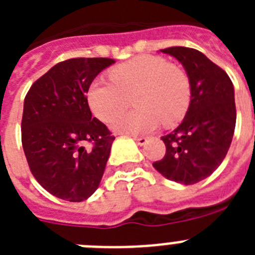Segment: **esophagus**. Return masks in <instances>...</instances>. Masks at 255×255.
I'll list each match as a JSON object with an SVG mask.
<instances>
[{"mask_svg":"<svg viewBox=\"0 0 255 255\" xmlns=\"http://www.w3.org/2000/svg\"><path fill=\"white\" fill-rule=\"evenodd\" d=\"M134 140L138 143V145H144V144H147L148 139L144 136H134Z\"/></svg>","mask_w":255,"mask_h":255,"instance_id":"34e87169","label":"esophagus"}]
</instances>
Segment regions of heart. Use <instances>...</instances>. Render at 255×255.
Here are the masks:
<instances>
[{"label": "heart", "instance_id": "b5f03b06", "mask_svg": "<svg viewBox=\"0 0 255 255\" xmlns=\"http://www.w3.org/2000/svg\"><path fill=\"white\" fill-rule=\"evenodd\" d=\"M111 82L94 80L88 88L87 101L101 121H107L134 94L137 110L115 115L111 129L125 134H147L162 124L181 120L190 105L191 88L188 74L159 56L141 55L117 65L110 71Z\"/></svg>", "mask_w": 255, "mask_h": 255}]
</instances>
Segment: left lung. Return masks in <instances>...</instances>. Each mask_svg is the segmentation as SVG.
Returning a JSON list of instances; mask_svg holds the SVG:
<instances>
[{
	"label": "left lung",
	"mask_w": 255,
	"mask_h": 255,
	"mask_svg": "<svg viewBox=\"0 0 255 255\" xmlns=\"http://www.w3.org/2000/svg\"><path fill=\"white\" fill-rule=\"evenodd\" d=\"M161 52L181 62L191 97L182 123L161 138L166 154L153 167L171 181L193 185L217 170L231 145L236 124L234 85L224 70L198 49L170 47Z\"/></svg>",
	"instance_id": "1"
}]
</instances>
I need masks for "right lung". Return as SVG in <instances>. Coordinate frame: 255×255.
<instances>
[{"label": "right lung", "mask_w": 255, "mask_h": 255, "mask_svg": "<svg viewBox=\"0 0 255 255\" xmlns=\"http://www.w3.org/2000/svg\"><path fill=\"white\" fill-rule=\"evenodd\" d=\"M115 64L105 57L58 62L31 85L24 100L21 141L33 176L52 195L83 202L98 189L115 136L92 117L87 93ZM92 142V150L84 147Z\"/></svg>", "instance_id": "obj_1"}]
</instances>
